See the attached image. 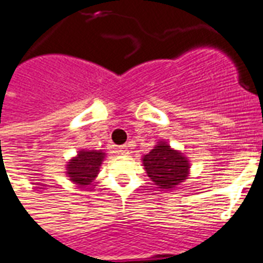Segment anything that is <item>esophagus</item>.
I'll return each instance as SVG.
<instances>
[{
  "label": "esophagus",
  "mask_w": 263,
  "mask_h": 263,
  "mask_svg": "<svg viewBox=\"0 0 263 263\" xmlns=\"http://www.w3.org/2000/svg\"><path fill=\"white\" fill-rule=\"evenodd\" d=\"M117 154H121V155H124V154H128L127 146L119 147V148H117Z\"/></svg>",
  "instance_id": "34e87169"
}]
</instances>
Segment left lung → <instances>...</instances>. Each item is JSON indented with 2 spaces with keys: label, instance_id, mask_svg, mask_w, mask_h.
Segmentation results:
<instances>
[{
  "label": "left lung",
  "instance_id": "obj_1",
  "mask_svg": "<svg viewBox=\"0 0 263 263\" xmlns=\"http://www.w3.org/2000/svg\"><path fill=\"white\" fill-rule=\"evenodd\" d=\"M146 173L155 185L161 189L176 186L189 174L186 158L178 151L170 148L166 143H159L143 158Z\"/></svg>",
  "mask_w": 263,
  "mask_h": 263
}]
</instances>
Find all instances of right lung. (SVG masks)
Listing matches in <instances>:
<instances>
[{
	"label": "right lung",
	"mask_w": 263,
	"mask_h": 263,
	"mask_svg": "<svg viewBox=\"0 0 263 263\" xmlns=\"http://www.w3.org/2000/svg\"><path fill=\"white\" fill-rule=\"evenodd\" d=\"M102 159L104 153L101 151H80V154L69 162L67 174L72 182L78 183L81 186L90 185L100 172Z\"/></svg>",
	"instance_id": "1"
}]
</instances>
